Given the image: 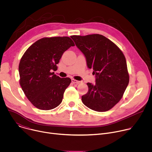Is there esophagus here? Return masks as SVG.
<instances>
[{
  "mask_svg": "<svg viewBox=\"0 0 152 152\" xmlns=\"http://www.w3.org/2000/svg\"><path fill=\"white\" fill-rule=\"evenodd\" d=\"M72 82L73 83H76V84H78V83H79L80 82V81H78V80H76V79H72Z\"/></svg>",
  "mask_w": 152,
  "mask_h": 152,
  "instance_id": "esophagus-1",
  "label": "esophagus"
}]
</instances>
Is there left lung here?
Instances as JSON below:
<instances>
[{
  "mask_svg": "<svg viewBox=\"0 0 152 152\" xmlns=\"http://www.w3.org/2000/svg\"><path fill=\"white\" fill-rule=\"evenodd\" d=\"M83 53L89 69L94 70L96 83H87L88 91L82 96L83 103L97 112L110 110L119 102L129 82L125 56L120 48L102 35H72Z\"/></svg>",
  "mask_w": 152,
  "mask_h": 152,
  "instance_id": "obj_1",
  "label": "left lung"
}]
</instances>
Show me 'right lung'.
Segmentation results:
<instances>
[{"mask_svg":"<svg viewBox=\"0 0 152 152\" xmlns=\"http://www.w3.org/2000/svg\"><path fill=\"white\" fill-rule=\"evenodd\" d=\"M75 43L69 37H45L32 44L21 57L19 83L31 103L41 110H50L62 102L72 80L61 78L53 71L64 53Z\"/></svg>","mask_w":152,"mask_h":152,"instance_id":"obj_1","label":"right lung"}]
</instances>
